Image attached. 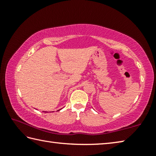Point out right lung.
<instances>
[{
    "label": "right lung",
    "instance_id": "obj_1",
    "mask_svg": "<svg viewBox=\"0 0 156 156\" xmlns=\"http://www.w3.org/2000/svg\"><path fill=\"white\" fill-rule=\"evenodd\" d=\"M59 110H60V109H59ZM59 110H58V111H59ZM57 111V112H58ZM44 112V113H47V112Z\"/></svg>",
    "mask_w": 156,
    "mask_h": 156
}]
</instances>
